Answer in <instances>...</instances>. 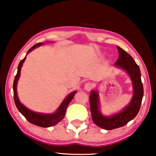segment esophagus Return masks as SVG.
Returning <instances> with one entry per match:
<instances>
[{
  "mask_svg": "<svg viewBox=\"0 0 156 156\" xmlns=\"http://www.w3.org/2000/svg\"><path fill=\"white\" fill-rule=\"evenodd\" d=\"M92 87H93V84L90 82H87L84 84V89H85V90H87V91L91 90V89H92Z\"/></svg>",
  "mask_w": 156,
  "mask_h": 156,
  "instance_id": "1",
  "label": "esophagus"
}]
</instances>
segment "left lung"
<instances>
[{"mask_svg":"<svg viewBox=\"0 0 156 156\" xmlns=\"http://www.w3.org/2000/svg\"><path fill=\"white\" fill-rule=\"evenodd\" d=\"M117 49L119 50V56L115 65L125 69L129 74L133 82L134 93L129 105L122 112L111 117H106L99 111L98 93L96 91H91L89 96V103L92 120L96 125L106 130H112L123 126L135 118L139 112L144 97V87L140 78L139 67L133 57L125 50L119 47H117Z\"/></svg>","mask_w":156,"mask_h":156,"instance_id":"left-lung-1","label":"left lung"}]
</instances>
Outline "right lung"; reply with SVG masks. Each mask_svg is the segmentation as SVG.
Listing matches in <instances>:
<instances>
[{"mask_svg":"<svg viewBox=\"0 0 156 156\" xmlns=\"http://www.w3.org/2000/svg\"><path fill=\"white\" fill-rule=\"evenodd\" d=\"M42 43L40 42L35 44V45L32 47L30 50L27 51V55L30 52H31L33 49H35L37 47L41 45ZM25 60V57L23 59H22L19 63L18 67V72L16 75V77L14 79L13 82V95H14V101L16 104V106L17 108H18L19 112L22 114L23 116H25V118L29 121L30 123H33V124L37 126L40 127H50L52 126H55L57 124V123H59V121H62L64 117L65 116V112L67 109V107L68 104L70 103V101H72V99H73L74 94H75L76 91H73L71 94H69L67 96V97L64 100L62 103L61 104L60 106H59L58 109L54 114H39V113L33 112L32 111L29 110L28 108H27L25 106H23L22 104L20 103L19 101L18 95H17V90H16V87H17V83H18V80L19 77H20V70L21 67L23 62Z\"/></svg>","mask_w":156,"mask_h":156,"instance_id":"obj_1","label":"right lung"}]
</instances>
